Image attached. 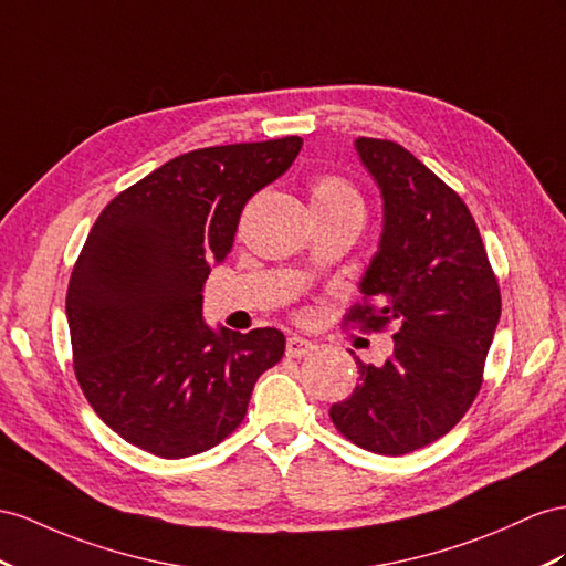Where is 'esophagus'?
<instances>
[{
  "label": "esophagus",
  "mask_w": 566,
  "mask_h": 566,
  "mask_svg": "<svg viewBox=\"0 0 566 566\" xmlns=\"http://www.w3.org/2000/svg\"><path fill=\"white\" fill-rule=\"evenodd\" d=\"M313 352V342L303 339V337H289L286 339V356L292 358H301V356H308Z\"/></svg>",
  "instance_id": "1"
}]
</instances>
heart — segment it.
Returning a JSON list of instances; mask_svg holds the SVG:
<instances>
[{
	"label": "heart",
	"mask_w": 566,
	"mask_h": 566,
	"mask_svg": "<svg viewBox=\"0 0 566 566\" xmlns=\"http://www.w3.org/2000/svg\"><path fill=\"white\" fill-rule=\"evenodd\" d=\"M311 206L315 214H352L360 220L366 214L364 196L339 174H317L311 181Z\"/></svg>",
	"instance_id": "b5f03b06"
}]
</instances>
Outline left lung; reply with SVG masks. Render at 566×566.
Returning <instances> with one entry per match:
<instances>
[{
  "label": "left lung",
  "instance_id": "obj_1",
  "mask_svg": "<svg viewBox=\"0 0 566 566\" xmlns=\"http://www.w3.org/2000/svg\"><path fill=\"white\" fill-rule=\"evenodd\" d=\"M356 153L380 188L378 253L360 280L364 306L349 323L397 325L382 366L356 358L360 382L329 418L346 440L401 457L452 430L483 385L502 298L467 202L395 140L358 138Z\"/></svg>",
  "mask_w": 566,
  "mask_h": 566
}]
</instances>
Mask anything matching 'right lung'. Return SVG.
Listing matches in <instances>:
<instances>
[{"mask_svg": "<svg viewBox=\"0 0 566 566\" xmlns=\"http://www.w3.org/2000/svg\"><path fill=\"white\" fill-rule=\"evenodd\" d=\"M303 140L200 148L169 159L99 212L66 292L74 370L95 413L145 452L184 459L234 432L284 335L202 321V284L245 202Z\"/></svg>", "mask_w": 566, "mask_h": 566, "instance_id": "1", "label": "right lung"}]
</instances>
